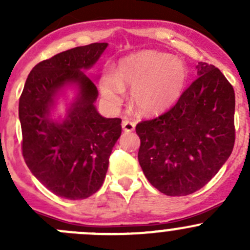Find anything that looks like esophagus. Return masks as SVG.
Instances as JSON below:
<instances>
[{
    "label": "esophagus",
    "mask_w": 250,
    "mask_h": 250,
    "mask_svg": "<svg viewBox=\"0 0 250 250\" xmlns=\"http://www.w3.org/2000/svg\"><path fill=\"white\" fill-rule=\"evenodd\" d=\"M122 129L125 130V132H127V133L133 132V130L135 129V123L132 122V121L125 120L122 122Z\"/></svg>",
    "instance_id": "esophagus-1"
}]
</instances>
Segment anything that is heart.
<instances>
[{
    "mask_svg": "<svg viewBox=\"0 0 250 250\" xmlns=\"http://www.w3.org/2000/svg\"><path fill=\"white\" fill-rule=\"evenodd\" d=\"M188 70L185 62L167 53L144 50L121 60L116 75L107 71L102 78V93L117 106L125 87L132 88V102L144 115H158L173 106L185 90Z\"/></svg>",
    "mask_w": 250,
    "mask_h": 250,
    "instance_id": "heart-1",
    "label": "heart"
}]
</instances>
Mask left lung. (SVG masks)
Returning <instances> with one entry per match:
<instances>
[{"label": "left lung", "instance_id": "1", "mask_svg": "<svg viewBox=\"0 0 250 250\" xmlns=\"http://www.w3.org/2000/svg\"><path fill=\"white\" fill-rule=\"evenodd\" d=\"M198 77L175 105L135 130L144 174L167 196L202 188L228 161L234 144V92L214 65L198 62Z\"/></svg>", "mask_w": 250, "mask_h": 250}]
</instances>
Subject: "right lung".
Listing matches in <instances>:
<instances>
[{
  "label": "right lung",
  "instance_id": "1",
  "mask_svg": "<svg viewBox=\"0 0 250 250\" xmlns=\"http://www.w3.org/2000/svg\"><path fill=\"white\" fill-rule=\"evenodd\" d=\"M107 46L76 47L39 62L19 99L25 162L40 183L67 200H84L102 188L122 132L120 118L98 112L97 85L84 74ZM60 102L64 114L57 112Z\"/></svg>",
  "mask_w": 250,
  "mask_h": 250
}]
</instances>
